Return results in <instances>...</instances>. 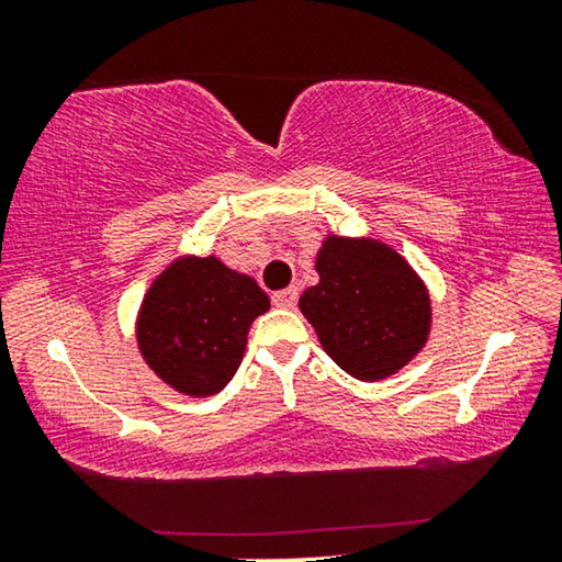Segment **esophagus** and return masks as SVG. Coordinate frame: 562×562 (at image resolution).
Returning <instances> with one entry per match:
<instances>
[{
	"label": "esophagus",
	"instance_id": "esophagus-1",
	"mask_svg": "<svg viewBox=\"0 0 562 562\" xmlns=\"http://www.w3.org/2000/svg\"><path fill=\"white\" fill-rule=\"evenodd\" d=\"M272 304L274 307H282V310H292L294 304H297V290L288 288V290H280L272 294Z\"/></svg>",
	"mask_w": 562,
	"mask_h": 562
}]
</instances>
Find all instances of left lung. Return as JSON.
Returning <instances> with one entry per match:
<instances>
[{
    "instance_id": "left-lung-1",
    "label": "left lung",
    "mask_w": 562,
    "mask_h": 562,
    "mask_svg": "<svg viewBox=\"0 0 562 562\" xmlns=\"http://www.w3.org/2000/svg\"><path fill=\"white\" fill-rule=\"evenodd\" d=\"M315 268L319 282L302 292L300 312L347 374L379 382L429 341V290L394 247L374 237L327 235Z\"/></svg>"
}]
</instances>
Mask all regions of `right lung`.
<instances>
[{
    "mask_svg": "<svg viewBox=\"0 0 562 562\" xmlns=\"http://www.w3.org/2000/svg\"><path fill=\"white\" fill-rule=\"evenodd\" d=\"M270 310L250 274L207 255H183L150 282L136 317V341L160 382L186 396H213L240 367L247 331Z\"/></svg>",
    "mask_w": 562,
    "mask_h": 562,
    "instance_id": "add662e5",
    "label": "right lung"
}]
</instances>
